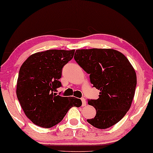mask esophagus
I'll list each match as a JSON object with an SVG mask.
<instances>
[{
  "mask_svg": "<svg viewBox=\"0 0 153 153\" xmlns=\"http://www.w3.org/2000/svg\"><path fill=\"white\" fill-rule=\"evenodd\" d=\"M81 100H82V106H85L86 105V101L85 100V99L84 98H81Z\"/></svg>",
  "mask_w": 153,
  "mask_h": 153,
  "instance_id": "1",
  "label": "esophagus"
}]
</instances>
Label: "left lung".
Listing matches in <instances>:
<instances>
[{"label":"left lung","instance_id":"1","mask_svg":"<svg viewBox=\"0 0 153 153\" xmlns=\"http://www.w3.org/2000/svg\"><path fill=\"white\" fill-rule=\"evenodd\" d=\"M74 59L100 90L97 99H88L96 116L87 122L101 129L115 125L129 111L137 84L136 74L124 54L112 49L77 50Z\"/></svg>","mask_w":153,"mask_h":153}]
</instances>
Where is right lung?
Here are the masks:
<instances>
[{
  "instance_id": "obj_1",
  "label": "right lung",
  "mask_w": 153,
  "mask_h": 153,
  "mask_svg": "<svg viewBox=\"0 0 153 153\" xmlns=\"http://www.w3.org/2000/svg\"><path fill=\"white\" fill-rule=\"evenodd\" d=\"M75 50H49L29 56L22 65L16 94L26 116L43 128L61 122L71 108L82 105L81 99L57 95L62 86V68L74 57Z\"/></svg>"
}]
</instances>
